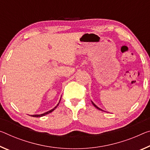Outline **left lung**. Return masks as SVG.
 <instances>
[{"mask_svg": "<svg viewBox=\"0 0 150 150\" xmlns=\"http://www.w3.org/2000/svg\"><path fill=\"white\" fill-rule=\"evenodd\" d=\"M91 103H92V104H93V105L95 107H96V108H97V109H99V110H101V111H103V109H100V108H98V107H97L96 105V104H95L94 103H93V102L92 101H91Z\"/></svg>", "mask_w": 150, "mask_h": 150, "instance_id": "8db88e82", "label": "left lung"}]
</instances>
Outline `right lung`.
<instances>
[{
	"mask_svg": "<svg viewBox=\"0 0 150 150\" xmlns=\"http://www.w3.org/2000/svg\"><path fill=\"white\" fill-rule=\"evenodd\" d=\"M61 99V98L60 99V100H59V102L58 103L57 105L55 107H54V108L53 109H51V110H49V111H47V112H45V113H42V114H36V115H30V116H33V117H42V116H44V115H47V114H49V113H51L52 111H53L54 110V109H55L57 108V106L59 105V103H60Z\"/></svg>",
	"mask_w": 150,
	"mask_h": 150,
	"instance_id": "add662e5",
	"label": "right lung"
}]
</instances>
